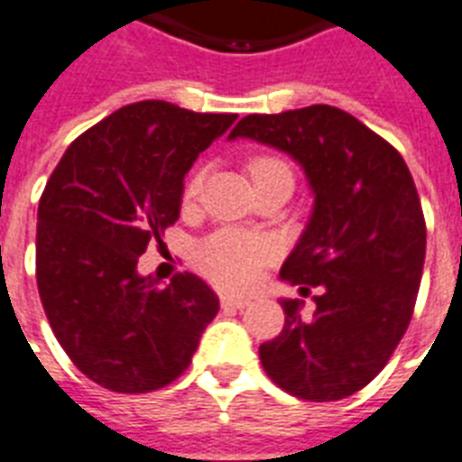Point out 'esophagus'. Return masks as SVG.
Listing matches in <instances>:
<instances>
[{
	"label": "esophagus",
	"instance_id": "34e87169",
	"mask_svg": "<svg viewBox=\"0 0 462 462\" xmlns=\"http://www.w3.org/2000/svg\"><path fill=\"white\" fill-rule=\"evenodd\" d=\"M250 304L247 297H238V295H222V307L224 309H243Z\"/></svg>",
	"mask_w": 462,
	"mask_h": 462
}]
</instances>
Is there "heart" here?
I'll list each match as a JSON object with an SVG mask.
<instances>
[{
    "instance_id": "1",
    "label": "heart",
    "mask_w": 462,
    "mask_h": 462,
    "mask_svg": "<svg viewBox=\"0 0 462 462\" xmlns=\"http://www.w3.org/2000/svg\"><path fill=\"white\" fill-rule=\"evenodd\" d=\"M250 174L253 179L262 177L266 171L288 170L283 160L272 158V155H259L250 162ZM203 189V171L196 170L186 179L184 184V203L196 200L198 193ZM273 257V243L266 236L245 234L236 228H222L217 234L209 236L208 240L198 247V264L215 278L217 283L231 291H243L250 288L259 278L262 266L269 264Z\"/></svg>"
}]
</instances>
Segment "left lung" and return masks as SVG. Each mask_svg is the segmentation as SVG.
I'll use <instances>...</instances> for the list:
<instances>
[{"mask_svg": "<svg viewBox=\"0 0 462 462\" xmlns=\"http://www.w3.org/2000/svg\"><path fill=\"white\" fill-rule=\"evenodd\" d=\"M247 136L304 167L314 212L281 278L309 288L316 311L302 319L283 300L285 326L259 345L266 375L307 402H337L383 371L413 316L425 264V217L402 153L345 110L316 103L276 116H245Z\"/></svg>", "mask_w": 462, "mask_h": 462, "instance_id": "left-lung-1", "label": "left lung"}]
</instances>
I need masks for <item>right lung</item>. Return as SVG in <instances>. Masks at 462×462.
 Here are the masks:
<instances>
[{
  "instance_id": "add662e5",
  "label": "right lung",
  "mask_w": 462,
  "mask_h": 462,
  "mask_svg": "<svg viewBox=\"0 0 462 462\" xmlns=\"http://www.w3.org/2000/svg\"><path fill=\"white\" fill-rule=\"evenodd\" d=\"M167 101L122 106L72 141L37 209V288L56 340L89 380L146 394L189 368L219 297L196 273H136L179 219L184 174L234 125Z\"/></svg>"
}]
</instances>
